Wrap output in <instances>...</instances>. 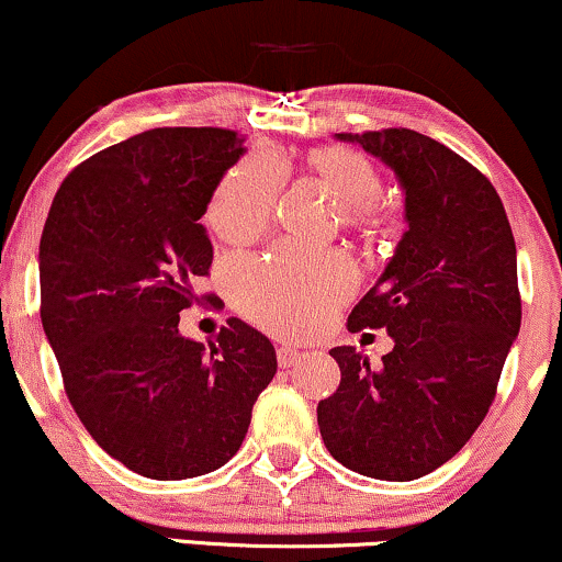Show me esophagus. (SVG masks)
Returning <instances> with one entry per match:
<instances>
[{
  "label": "esophagus",
  "instance_id": "obj_1",
  "mask_svg": "<svg viewBox=\"0 0 562 562\" xmlns=\"http://www.w3.org/2000/svg\"><path fill=\"white\" fill-rule=\"evenodd\" d=\"M277 363H280V368H293L301 363V352L295 347H280L277 350Z\"/></svg>",
  "mask_w": 562,
  "mask_h": 562
}]
</instances>
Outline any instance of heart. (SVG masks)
Wrapping results in <instances>:
<instances>
[{
    "mask_svg": "<svg viewBox=\"0 0 562 562\" xmlns=\"http://www.w3.org/2000/svg\"><path fill=\"white\" fill-rule=\"evenodd\" d=\"M326 196L337 204L339 225L363 238L392 231V215L379 202L383 176L366 153L355 147H316L303 158ZM280 191V170L267 153L240 158L207 204V225L217 238L244 244L272 223ZM355 277L345 261L280 248L267 259L238 261L231 272L233 303L246 318L280 337H301L316 329L352 293Z\"/></svg>",
    "mask_w": 562,
    "mask_h": 562,
    "instance_id": "b5f03b06",
    "label": "heart"
}]
</instances>
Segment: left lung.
I'll use <instances>...</instances> for the list:
<instances>
[{
	"mask_svg": "<svg viewBox=\"0 0 562 562\" xmlns=\"http://www.w3.org/2000/svg\"><path fill=\"white\" fill-rule=\"evenodd\" d=\"M394 168L407 233L347 329H386L373 368L331 347L337 392L318 402L326 449L347 470L407 482L446 464L485 420L521 326L516 244L485 173L412 130L339 134Z\"/></svg>",
	"mask_w": 562,
	"mask_h": 562,
	"instance_id": "1",
	"label": "left lung"
}]
</instances>
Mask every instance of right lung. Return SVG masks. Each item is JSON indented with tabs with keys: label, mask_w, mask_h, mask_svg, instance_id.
I'll use <instances>...</instances> for the list:
<instances>
[{
	"label": "right lung",
	"mask_w": 562,
	"mask_h": 562,
	"mask_svg": "<svg viewBox=\"0 0 562 562\" xmlns=\"http://www.w3.org/2000/svg\"><path fill=\"white\" fill-rule=\"evenodd\" d=\"M240 155L238 132L217 126L142 132L80 162L48 210L41 322L64 392L92 440L142 477L231 461L277 373L272 342L240 318L210 350L179 331L212 265L199 220Z\"/></svg>",
	"instance_id": "obj_1"
}]
</instances>
